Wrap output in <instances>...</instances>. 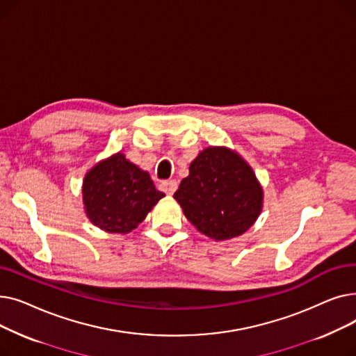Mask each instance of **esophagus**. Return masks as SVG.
Instances as JSON below:
<instances>
[{
    "label": "esophagus",
    "instance_id": "esophagus-1",
    "mask_svg": "<svg viewBox=\"0 0 356 356\" xmlns=\"http://www.w3.org/2000/svg\"><path fill=\"white\" fill-rule=\"evenodd\" d=\"M160 188H161V191H163L164 193H167V195H173V193L176 192V189H177V181H175V180H167V181H163V183L160 184Z\"/></svg>",
    "mask_w": 356,
    "mask_h": 356
}]
</instances>
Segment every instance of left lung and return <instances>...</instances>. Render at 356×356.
Masks as SVG:
<instances>
[{
	"instance_id": "left-lung-1",
	"label": "left lung",
	"mask_w": 356,
	"mask_h": 356,
	"mask_svg": "<svg viewBox=\"0 0 356 356\" xmlns=\"http://www.w3.org/2000/svg\"><path fill=\"white\" fill-rule=\"evenodd\" d=\"M175 199L202 234L222 241L251 228L263 208V189L236 153L211 147L192 161Z\"/></svg>"
}]
</instances>
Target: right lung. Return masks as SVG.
<instances>
[{
  "label": "right lung",
  "instance_id": "right-lung-1",
  "mask_svg": "<svg viewBox=\"0 0 356 356\" xmlns=\"http://www.w3.org/2000/svg\"><path fill=\"white\" fill-rule=\"evenodd\" d=\"M83 203L93 225L115 234L137 228L164 196L147 172L118 153L101 161L86 175Z\"/></svg>",
  "mask_w": 356,
  "mask_h": 356
}]
</instances>
